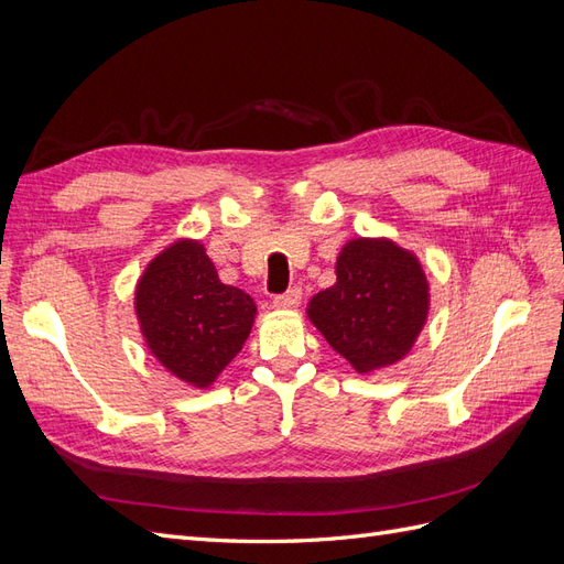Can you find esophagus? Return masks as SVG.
<instances>
[{
  "mask_svg": "<svg viewBox=\"0 0 564 564\" xmlns=\"http://www.w3.org/2000/svg\"><path fill=\"white\" fill-rule=\"evenodd\" d=\"M299 303H301V289H289L286 294L272 299V308L294 311V308H299Z\"/></svg>",
  "mask_w": 564,
  "mask_h": 564,
  "instance_id": "1",
  "label": "esophagus"
}]
</instances>
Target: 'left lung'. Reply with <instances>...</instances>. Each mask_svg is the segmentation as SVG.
Instances as JSON below:
<instances>
[{"instance_id":"obj_1","label":"left lung","mask_w":564,"mask_h":564,"mask_svg":"<svg viewBox=\"0 0 564 564\" xmlns=\"http://www.w3.org/2000/svg\"><path fill=\"white\" fill-rule=\"evenodd\" d=\"M336 282L305 315L357 373L412 352L431 311V284L414 251L390 237H352L336 256Z\"/></svg>"}]
</instances>
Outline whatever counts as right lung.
Listing matches in <instances>:
<instances>
[{
  "label": "right lung",
  "mask_w": 564,
  "mask_h": 564,
  "mask_svg": "<svg viewBox=\"0 0 564 564\" xmlns=\"http://www.w3.org/2000/svg\"><path fill=\"white\" fill-rule=\"evenodd\" d=\"M150 355L191 388H212L251 334L256 303L224 284L202 240L178 237L152 256L133 289Z\"/></svg>",
  "instance_id": "obj_1"
}]
</instances>
